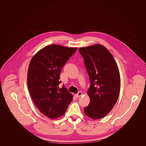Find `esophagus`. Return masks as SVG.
I'll use <instances>...</instances> for the list:
<instances>
[{"instance_id":"34e87169","label":"esophagus","mask_w":146,"mask_h":146,"mask_svg":"<svg viewBox=\"0 0 146 146\" xmlns=\"http://www.w3.org/2000/svg\"><path fill=\"white\" fill-rule=\"evenodd\" d=\"M82 92H81V91H79L78 94H75L74 95H75V96L76 97H80L82 95Z\"/></svg>"}]
</instances>
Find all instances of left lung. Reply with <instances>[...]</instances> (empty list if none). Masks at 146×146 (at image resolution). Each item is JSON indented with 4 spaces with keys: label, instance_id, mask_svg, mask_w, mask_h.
Returning <instances> with one entry per match:
<instances>
[{
    "label": "left lung",
    "instance_id": "obj_1",
    "mask_svg": "<svg viewBox=\"0 0 146 146\" xmlns=\"http://www.w3.org/2000/svg\"><path fill=\"white\" fill-rule=\"evenodd\" d=\"M90 80L87 94L90 104L84 108L86 115L92 119L104 118L118 100L120 76L118 66L111 53L100 44L80 48Z\"/></svg>",
    "mask_w": 146,
    "mask_h": 146
}]
</instances>
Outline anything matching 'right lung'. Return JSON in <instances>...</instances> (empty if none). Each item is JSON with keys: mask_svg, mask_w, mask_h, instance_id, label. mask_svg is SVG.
<instances>
[{"mask_svg": "<svg viewBox=\"0 0 146 146\" xmlns=\"http://www.w3.org/2000/svg\"><path fill=\"white\" fill-rule=\"evenodd\" d=\"M77 48L49 45L32 58L27 73L28 90L36 107L50 119L65 113L73 95L63 85L60 88L61 69Z\"/></svg>", "mask_w": 146, "mask_h": 146, "instance_id": "right-lung-1", "label": "right lung"}]
</instances>
